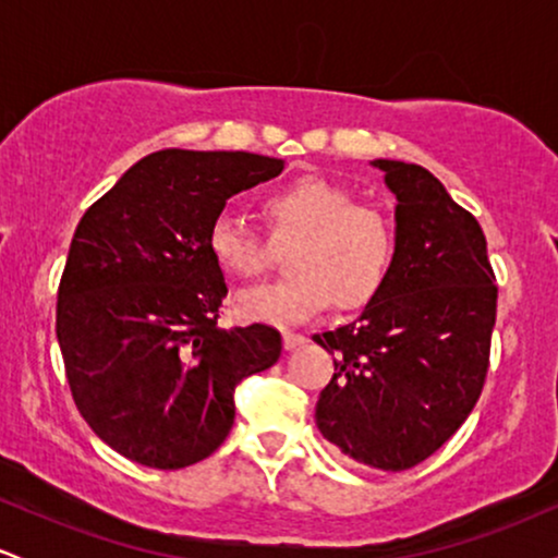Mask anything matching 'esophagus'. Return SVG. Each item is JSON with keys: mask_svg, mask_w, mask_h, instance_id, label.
<instances>
[{"mask_svg": "<svg viewBox=\"0 0 558 558\" xmlns=\"http://www.w3.org/2000/svg\"><path fill=\"white\" fill-rule=\"evenodd\" d=\"M304 343H306V336H301V332H291V330L283 332V349L286 351L299 349V345H304Z\"/></svg>", "mask_w": 558, "mask_h": 558, "instance_id": "1", "label": "esophagus"}]
</instances>
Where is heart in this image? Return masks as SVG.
Masks as SVG:
<instances>
[{
	"label": "heart",
	"mask_w": 558,
	"mask_h": 558,
	"mask_svg": "<svg viewBox=\"0 0 558 558\" xmlns=\"http://www.w3.org/2000/svg\"><path fill=\"white\" fill-rule=\"evenodd\" d=\"M265 213L275 241L296 243L288 254V278L235 296V312L248 323H310L332 299L356 310L386 283L396 252L393 222L373 204H356L343 185L304 175L272 191ZM207 246L220 270L235 278H254L270 265V243L241 217H217Z\"/></svg>",
	"instance_id": "heart-1"
}]
</instances>
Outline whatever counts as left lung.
<instances>
[{
    "label": "left lung",
    "instance_id": "left-lung-1",
    "mask_svg": "<svg viewBox=\"0 0 558 558\" xmlns=\"http://www.w3.org/2000/svg\"><path fill=\"white\" fill-rule=\"evenodd\" d=\"M369 165L396 196L393 265L354 323L312 336L336 364L315 422L354 462L401 472L438 451L477 403L498 288L483 228L430 170Z\"/></svg>",
    "mask_w": 558,
    "mask_h": 558
}]
</instances>
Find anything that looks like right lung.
<instances>
[{"instance_id": "1", "label": "right lung", "mask_w": 558, "mask_h": 558, "mask_svg": "<svg viewBox=\"0 0 558 558\" xmlns=\"http://www.w3.org/2000/svg\"><path fill=\"white\" fill-rule=\"evenodd\" d=\"M283 168L248 151L162 149L81 217L57 341L83 420L131 462L207 459L233 427L235 386L278 362L275 328L217 325L228 286L207 239L230 196Z\"/></svg>"}]
</instances>
